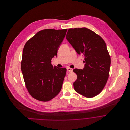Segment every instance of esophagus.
Returning a JSON list of instances; mask_svg holds the SVG:
<instances>
[{"instance_id": "obj_1", "label": "esophagus", "mask_w": 130, "mask_h": 130, "mask_svg": "<svg viewBox=\"0 0 130 130\" xmlns=\"http://www.w3.org/2000/svg\"><path fill=\"white\" fill-rule=\"evenodd\" d=\"M67 70L69 72H73V69L70 68H67Z\"/></svg>"}]
</instances>
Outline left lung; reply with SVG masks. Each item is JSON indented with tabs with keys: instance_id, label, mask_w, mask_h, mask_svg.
<instances>
[{
	"instance_id": "left-lung-1",
	"label": "left lung",
	"mask_w": 130,
	"mask_h": 130,
	"mask_svg": "<svg viewBox=\"0 0 130 130\" xmlns=\"http://www.w3.org/2000/svg\"><path fill=\"white\" fill-rule=\"evenodd\" d=\"M66 38L78 54L84 56V67L73 70L77 76L74 90L88 98L98 95L108 79L111 57L104 40L86 28L69 29Z\"/></svg>"
}]
</instances>
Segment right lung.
<instances>
[{
    "instance_id": "1",
    "label": "right lung",
    "mask_w": 130,
    "mask_h": 130,
    "mask_svg": "<svg viewBox=\"0 0 130 130\" xmlns=\"http://www.w3.org/2000/svg\"><path fill=\"white\" fill-rule=\"evenodd\" d=\"M67 29L39 31L25 44L21 63V71L28 92L35 99L48 101L62 88L66 69L53 66L51 59Z\"/></svg>"
}]
</instances>
